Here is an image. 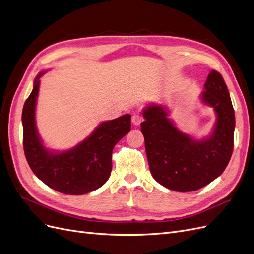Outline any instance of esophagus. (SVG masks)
<instances>
[{"instance_id": "esophagus-1", "label": "esophagus", "mask_w": 254, "mask_h": 254, "mask_svg": "<svg viewBox=\"0 0 254 254\" xmlns=\"http://www.w3.org/2000/svg\"><path fill=\"white\" fill-rule=\"evenodd\" d=\"M141 121H142V117L140 115H138V114H136V115H134L132 117V122H133V125H135V126L140 125Z\"/></svg>"}]
</instances>
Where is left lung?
I'll return each instance as SVG.
<instances>
[{"label":"left lung","instance_id":"8db88e82","mask_svg":"<svg viewBox=\"0 0 254 254\" xmlns=\"http://www.w3.org/2000/svg\"><path fill=\"white\" fill-rule=\"evenodd\" d=\"M201 100L214 109L216 122L211 136L202 140L181 132L158 104L143 110L141 133L155 181L170 190L191 192L213 182L225 171L233 152L234 110L222 75L211 70Z\"/></svg>","mask_w":254,"mask_h":254}]
</instances>
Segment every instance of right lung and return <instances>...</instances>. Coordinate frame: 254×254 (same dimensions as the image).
I'll return each mask as SVG.
<instances>
[{
    "mask_svg": "<svg viewBox=\"0 0 254 254\" xmlns=\"http://www.w3.org/2000/svg\"><path fill=\"white\" fill-rule=\"evenodd\" d=\"M23 106V148L35 175L52 189L63 194L82 195L97 190L108 181L112 171L114 146L130 130V115L105 121L82 142L64 152L47 150L36 127V103L40 78Z\"/></svg>",
    "mask_w": 254,
    "mask_h": 254,
    "instance_id": "1",
    "label": "right lung"
}]
</instances>
